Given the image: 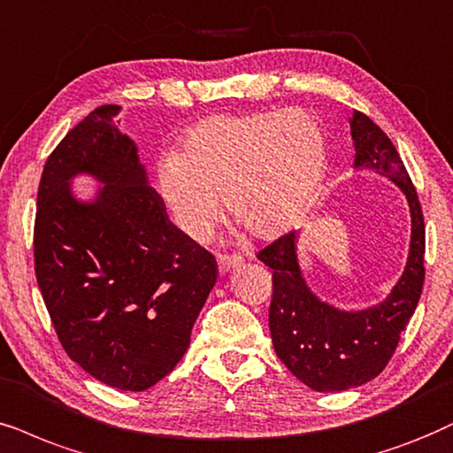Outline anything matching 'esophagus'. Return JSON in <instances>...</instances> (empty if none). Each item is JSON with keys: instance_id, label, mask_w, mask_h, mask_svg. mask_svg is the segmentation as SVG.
<instances>
[{"instance_id": "esophagus-1", "label": "esophagus", "mask_w": 453, "mask_h": 453, "mask_svg": "<svg viewBox=\"0 0 453 453\" xmlns=\"http://www.w3.org/2000/svg\"><path fill=\"white\" fill-rule=\"evenodd\" d=\"M242 259H240L238 255H217V265H219V272L226 273L230 272V269L238 267Z\"/></svg>"}]
</instances>
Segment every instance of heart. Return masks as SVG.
I'll return each instance as SVG.
<instances>
[{
    "label": "heart",
    "mask_w": 453,
    "mask_h": 453,
    "mask_svg": "<svg viewBox=\"0 0 453 453\" xmlns=\"http://www.w3.org/2000/svg\"><path fill=\"white\" fill-rule=\"evenodd\" d=\"M328 144L303 111L213 114L181 135L175 154L157 163V190L177 227L196 242L227 217L257 240H278L322 186Z\"/></svg>",
    "instance_id": "obj_1"
}]
</instances>
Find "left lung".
I'll return each instance as SVG.
<instances>
[{
    "mask_svg": "<svg viewBox=\"0 0 453 453\" xmlns=\"http://www.w3.org/2000/svg\"><path fill=\"white\" fill-rule=\"evenodd\" d=\"M355 169H370L402 188L410 204L408 263L385 301L365 309H339L309 288L296 257V232L259 250L257 259L273 269L269 332L282 364L313 391H347L376 379L393 357L425 284V217L393 142L379 125L353 111Z\"/></svg>",
    "mask_w": 453,
    "mask_h": 453,
    "instance_id": "left-lung-1",
    "label": "left lung"
}]
</instances>
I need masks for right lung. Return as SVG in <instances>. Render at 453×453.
<instances>
[{
  "mask_svg": "<svg viewBox=\"0 0 453 453\" xmlns=\"http://www.w3.org/2000/svg\"><path fill=\"white\" fill-rule=\"evenodd\" d=\"M121 106L89 112L54 148L39 181L35 276L73 362L121 391H146L175 368L217 282V261L173 221L129 135ZM74 174L103 188L70 192Z\"/></svg>",
  "mask_w": 453,
  "mask_h": 453,
  "instance_id": "1",
  "label": "right lung"
}]
</instances>
